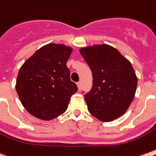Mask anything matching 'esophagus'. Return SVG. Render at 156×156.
I'll return each mask as SVG.
<instances>
[{
    "mask_svg": "<svg viewBox=\"0 0 156 156\" xmlns=\"http://www.w3.org/2000/svg\"><path fill=\"white\" fill-rule=\"evenodd\" d=\"M77 86H78V90H79V91H80V90H82V82H77Z\"/></svg>",
    "mask_w": 156,
    "mask_h": 156,
    "instance_id": "esophagus-1",
    "label": "esophagus"
}]
</instances>
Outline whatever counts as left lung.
<instances>
[{
  "label": "left lung",
  "mask_w": 156,
  "mask_h": 156,
  "mask_svg": "<svg viewBox=\"0 0 156 156\" xmlns=\"http://www.w3.org/2000/svg\"><path fill=\"white\" fill-rule=\"evenodd\" d=\"M79 51L92 71V89L84 95L90 114L105 122L122 116L136 90L137 78L131 62L107 44Z\"/></svg>",
  "instance_id": "8db88e82"
}]
</instances>
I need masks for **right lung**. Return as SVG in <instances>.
<instances>
[{
  "label": "right lung",
  "instance_id": "1",
  "mask_svg": "<svg viewBox=\"0 0 156 156\" xmlns=\"http://www.w3.org/2000/svg\"><path fill=\"white\" fill-rule=\"evenodd\" d=\"M72 48L49 44L36 51L20 67L16 90L23 106L37 118L50 120L62 114L78 91L66 62Z\"/></svg>",
  "mask_w": 156,
  "mask_h": 156
}]
</instances>
